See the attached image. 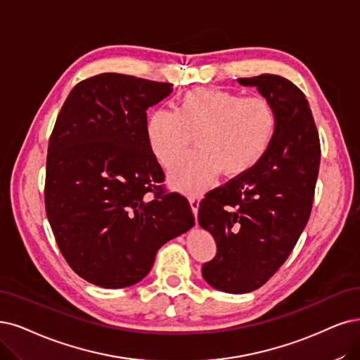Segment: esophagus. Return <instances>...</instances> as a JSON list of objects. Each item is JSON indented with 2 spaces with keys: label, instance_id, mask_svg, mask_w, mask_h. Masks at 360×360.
<instances>
[{
  "label": "esophagus",
  "instance_id": "1",
  "mask_svg": "<svg viewBox=\"0 0 360 360\" xmlns=\"http://www.w3.org/2000/svg\"><path fill=\"white\" fill-rule=\"evenodd\" d=\"M190 205H191V210H193L194 217H197L198 206H200V195H198V194H191L190 195Z\"/></svg>",
  "mask_w": 360,
  "mask_h": 360
}]
</instances>
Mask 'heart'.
<instances>
[{"label": "heart", "mask_w": 360, "mask_h": 360, "mask_svg": "<svg viewBox=\"0 0 360 360\" xmlns=\"http://www.w3.org/2000/svg\"><path fill=\"white\" fill-rule=\"evenodd\" d=\"M278 114L267 96H242L218 87L185 91L176 111L157 110L146 124L148 143L157 160L170 167L195 136L198 148L170 170V181L198 191L218 172L237 178L254 169L273 143Z\"/></svg>", "instance_id": "heart-1"}]
</instances>
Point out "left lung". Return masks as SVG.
<instances>
[{"label": "left lung", "instance_id": "1", "mask_svg": "<svg viewBox=\"0 0 360 360\" xmlns=\"http://www.w3.org/2000/svg\"><path fill=\"white\" fill-rule=\"evenodd\" d=\"M273 101L278 126L261 162L209 191L198 222L214 236L217 255L205 262V281L229 294H246L270 281L309 222L321 166V141L309 102L288 78H238Z\"/></svg>", "mask_w": 360, "mask_h": 360}]
</instances>
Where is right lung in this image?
Listing matches in <instances>:
<instances>
[{
	"label": "right lung",
	"instance_id": "obj_1",
	"mask_svg": "<svg viewBox=\"0 0 360 360\" xmlns=\"http://www.w3.org/2000/svg\"><path fill=\"white\" fill-rule=\"evenodd\" d=\"M173 84L103 72L74 86L49 141L44 203L59 250L84 281L126 288L157 250L194 225L187 198L163 188L146 110Z\"/></svg>",
	"mask_w": 360,
	"mask_h": 360
}]
</instances>
